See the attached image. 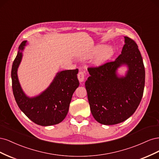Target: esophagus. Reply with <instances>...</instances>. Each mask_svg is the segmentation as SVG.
<instances>
[{
    "label": "esophagus",
    "instance_id": "1",
    "mask_svg": "<svg viewBox=\"0 0 159 159\" xmlns=\"http://www.w3.org/2000/svg\"><path fill=\"white\" fill-rule=\"evenodd\" d=\"M78 78L80 82H83L85 79V75L84 71H80L78 74Z\"/></svg>",
    "mask_w": 159,
    "mask_h": 159
}]
</instances>
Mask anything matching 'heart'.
<instances>
[{"label":"heart","instance_id":"heart-1","mask_svg":"<svg viewBox=\"0 0 159 159\" xmlns=\"http://www.w3.org/2000/svg\"><path fill=\"white\" fill-rule=\"evenodd\" d=\"M114 50L111 47L105 45H97L85 51L80 54L82 60H88L95 57L94 62L96 65H101L113 56Z\"/></svg>","mask_w":159,"mask_h":159}]
</instances>
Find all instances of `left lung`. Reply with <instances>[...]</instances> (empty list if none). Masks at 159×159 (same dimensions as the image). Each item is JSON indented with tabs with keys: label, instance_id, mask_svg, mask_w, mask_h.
<instances>
[{
	"label": "left lung",
	"instance_id": "obj_1",
	"mask_svg": "<svg viewBox=\"0 0 159 159\" xmlns=\"http://www.w3.org/2000/svg\"><path fill=\"white\" fill-rule=\"evenodd\" d=\"M121 54L113 61L98 68H89L90 76L85 81L90 110L101 124L121 123L134 113L140 103L145 81V70L140 51L134 40L125 36ZM125 65L124 76L117 70Z\"/></svg>",
	"mask_w": 159,
	"mask_h": 159
}]
</instances>
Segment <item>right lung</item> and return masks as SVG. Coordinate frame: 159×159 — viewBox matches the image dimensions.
<instances>
[{"instance_id":"1","label":"right lung","mask_w":159,"mask_h":159,"mask_svg":"<svg viewBox=\"0 0 159 159\" xmlns=\"http://www.w3.org/2000/svg\"><path fill=\"white\" fill-rule=\"evenodd\" d=\"M27 41L19 46L11 71L12 91L19 108L32 121L41 126H50L61 122L68 114L72 95L78 88V70L57 72L46 89L35 97L24 92L18 78V68Z\"/></svg>"}]
</instances>
